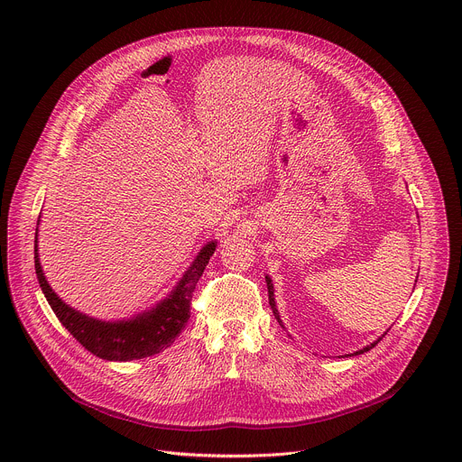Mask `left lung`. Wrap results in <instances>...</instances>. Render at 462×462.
I'll use <instances>...</instances> for the list:
<instances>
[{
    "mask_svg": "<svg viewBox=\"0 0 462 462\" xmlns=\"http://www.w3.org/2000/svg\"><path fill=\"white\" fill-rule=\"evenodd\" d=\"M267 289H269V303H271V307H273V312H274V316H276V319L280 321V325L283 327V323H282V319H280V312H278V309H276V301H274V285H273V280L267 276ZM387 333V331H385ZM385 333L376 340V342H373L371 346H367V347H364V349H360V351H356L355 355H362V353H365V351H369V349H373L383 337H385Z\"/></svg>",
    "mask_w": 462,
    "mask_h": 462,
    "instance_id": "8db88e82",
    "label": "left lung"
}]
</instances>
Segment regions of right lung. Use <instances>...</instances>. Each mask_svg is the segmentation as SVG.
Listing matches in <instances>:
<instances>
[{
  "mask_svg": "<svg viewBox=\"0 0 462 462\" xmlns=\"http://www.w3.org/2000/svg\"><path fill=\"white\" fill-rule=\"evenodd\" d=\"M38 236V232H36ZM216 252V241L203 246L199 255L184 273L182 280L171 291V294L157 303L152 310L137 314L131 319L122 321H102L89 318L73 307L65 305L47 283L40 257H38V241L34 246V269L38 283L54 310L61 325L68 328L77 342L82 344L89 353L102 360L111 362H127L153 356L173 344L177 335L182 331L191 307V296L197 282L203 276L212 254Z\"/></svg>",
  "mask_w": 462,
  "mask_h": 462,
  "instance_id": "1",
  "label": "right lung"
}]
</instances>
